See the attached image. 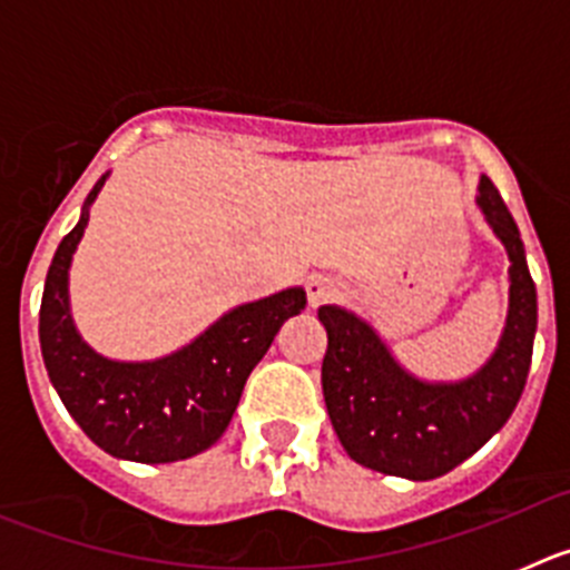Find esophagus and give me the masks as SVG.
Returning <instances> with one entry per match:
<instances>
[{"mask_svg":"<svg viewBox=\"0 0 570 570\" xmlns=\"http://www.w3.org/2000/svg\"><path fill=\"white\" fill-rule=\"evenodd\" d=\"M305 291H308V302L316 308L322 302L334 299V296L340 294V285H336L334 279H328V276H311V279L305 282Z\"/></svg>","mask_w":570,"mask_h":570,"instance_id":"esophagus-1","label":"esophagus"}]
</instances>
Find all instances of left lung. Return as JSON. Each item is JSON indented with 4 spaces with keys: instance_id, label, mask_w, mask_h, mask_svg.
<instances>
[{
    "instance_id": "left-lung-1",
    "label": "left lung",
    "mask_w": 570,
    "mask_h": 570,
    "mask_svg": "<svg viewBox=\"0 0 570 570\" xmlns=\"http://www.w3.org/2000/svg\"><path fill=\"white\" fill-rule=\"evenodd\" d=\"M476 205L505 245L508 320L491 360L460 382H422L394 360L376 331L356 314L322 305L328 331L322 394L347 456L371 471L436 480L476 454L508 422L528 380L537 334V288L520 228L488 176Z\"/></svg>"
}]
</instances>
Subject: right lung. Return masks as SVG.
Returning a JSON list of instances; mask_svg holds the SVG:
<instances>
[{
    "instance_id": "obj_1",
    "label": "right lung",
    "mask_w": 570,
    "mask_h": 570,
    "mask_svg": "<svg viewBox=\"0 0 570 570\" xmlns=\"http://www.w3.org/2000/svg\"><path fill=\"white\" fill-rule=\"evenodd\" d=\"M105 179L108 174L94 185L77 228L59 242L48 268L39 308L45 367L68 414L110 456L145 465L188 460L225 434L250 371L308 299L302 288L279 291L228 311L163 360H105L77 334L68 305L70 259Z\"/></svg>"
}]
</instances>
